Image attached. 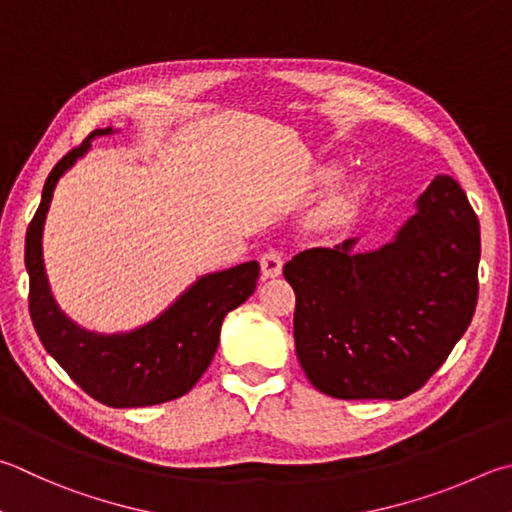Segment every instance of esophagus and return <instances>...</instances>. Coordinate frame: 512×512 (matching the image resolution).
Listing matches in <instances>:
<instances>
[{
  "instance_id": "34e87169",
  "label": "esophagus",
  "mask_w": 512,
  "mask_h": 512,
  "mask_svg": "<svg viewBox=\"0 0 512 512\" xmlns=\"http://www.w3.org/2000/svg\"><path fill=\"white\" fill-rule=\"evenodd\" d=\"M259 264H262V275L264 277H277L282 273V266H284V253L277 248H268L266 253L259 259Z\"/></svg>"
}]
</instances>
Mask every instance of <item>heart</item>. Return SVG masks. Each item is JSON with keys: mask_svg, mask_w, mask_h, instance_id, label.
Segmentation results:
<instances>
[{"mask_svg": "<svg viewBox=\"0 0 512 512\" xmlns=\"http://www.w3.org/2000/svg\"><path fill=\"white\" fill-rule=\"evenodd\" d=\"M336 176L338 172H329V179H336ZM358 199H360V190L356 185H347V188L338 190L327 203H324L322 221H327V224H342V221H347L351 217L353 208H356Z\"/></svg>", "mask_w": 512, "mask_h": 512, "instance_id": "obj_1", "label": "heart"}]
</instances>
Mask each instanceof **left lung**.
Listing matches in <instances>:
<instances>
[{"label": "left lung", "instance_id": "1", "mask_svg": "<svg viewBox=\"0 0 512 512\" xmlns=\"http://www.w3.org/2000/svg\"><path fill=\"white\" fill-rule=\"evenodd\" d=\"M353 244L284 264L297 360L322 394L398 401L432 378L475 315L479 219L461 185L439 174L392 244L356 255Z\"/></svg>", "mask_w": 512, "mask_h": 512}]
</instances>
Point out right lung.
Listing matches in <instances>:
<instances>
[{
	"mask_svg": "<svg viewBox=\"0 0 512 512\" xmlns=\"http://www.w3.org/2000/svg\"><path fill=\"white\" fill-rule=\"evenodd\" d=\"M109 132L111 127L91 132L62 156L44 183L40 208L26 230L29 311L44 349L91 398L109 407L159 405L188 394L197 385L215 356L226 313L253 295L259 264L246 262L201 277L163 315L132 333L100 336L73 324L58 309L46 282L44 219L60 176L89 150L91 138Z\"/></svg>",
	"mask_w": 512,
	"mask_h": 512,
	"instance_id": "right-lung-1",
	"label": "right lung"
}]
</instances>
